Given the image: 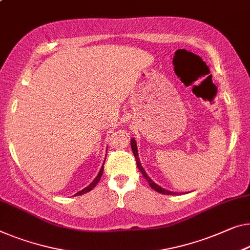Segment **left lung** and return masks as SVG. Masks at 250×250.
<instances>
[{"label": "left lung", "instance_id": "1", "mask_svg": "<svg viewBox=\"0 0 250 250\" xmlns=\"http://www.w3.org/2000/svg\"><path fill=\"white\" fill-rule=\"evenodd\" d=\"M130 144H131V148H132L133 155H135V157H136V161H137V166H138V168H139V170H140V172H141V174L144 175V177L146 178L147 182H148V183H149V185H150V188H151L152 189H155L156 192H158V193H163V194H167V195H173V194H176V193H174V192L167 191V189H165V188H161V186L157 185V184H156V183H154V182H152L151 178L148 176L147 173L145 172V169L143 168V166H141L140 161H139V157H138V150H137V144H136V140H135V139H131V143H130Z\"/></svg>", "mask_w": 250, "mask_h": 250}]
</instances>
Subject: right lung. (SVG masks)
I'll use <instances>...</instances> for the list:
<instances>
[{
	"label": "right lung",
	"instance_id": "add662e5",
	"mask_svg": "<svg viewBox=\"0 0 250 250\" xmlns=\"http://www.w3.org/2000/svg\"><path fill=\"white\" fill-rule=\"evenodd\" d=\"M104 163H105V161H104ZM102 174H103V166H102V168L100 169V172H99V174H98V176H96L95 178H94V181L92 182L91 184H89L88 186H86V188H83L82 189V191H80V192H77L75 195H82V194H85V193H87V192H89L91 191V189H93L95 188V185L99 183V181H100V178H101V176H102Z\"/></svg>",
	"mask_w": 250,
	"mask_h": 250
}]
</instances>
